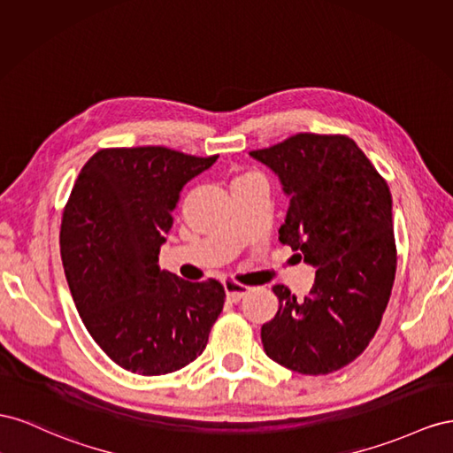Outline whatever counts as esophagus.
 <instances>
[{"label":"esophagus","instance_id":"esophagus-1","mask_svg":"<svg viewBox=\"0 0 453 453\" xmlns=\"http://www.w3.org/2000/svg\"><path fill=\"white\" fill-rule=\"evenodd\" d=\"M224 288H226V296H227L229 302H239L250 290L249 287H242V284H239L235 280H226L224 282Z\"/></svg>","mask_w":453,"mask_h":453}]
</instances>
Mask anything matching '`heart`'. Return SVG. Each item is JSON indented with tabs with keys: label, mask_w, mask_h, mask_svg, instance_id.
<instances>
[{
	"label": "heart",
	"mask_w": 453,
	"mask_h": 453,
	"mask_svg": "<svg viewBox=\"0 0 453 453\" xmlns=\"http://www.w3.org/2000/svg\"><path fill=\"white\" fill-rule=\"evenodd\" d=\"M250 178H260V174H257V173H244V174L237 176L234 182H241V180H250Z\"/></svg>",
	"instance_id": "b5f03b06"
}]
</instances>
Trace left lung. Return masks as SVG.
<instances>
[{"label": "left lung", "instance_id": "obj_1", "mask_svg": "<svg viewBox=\"0 0 453 453\" xmlns=\"http://www.w3.org/2000/svg\"><path fill=\"white\" fill-rule=\"evenodd\" d=\"M290 197L279 241L317 267L303 300L275 284L264 351L280 366L325 376L365 351L380 328L396 273L393 199L385 178L345 134L300 133L250 151Z\"/></svg>", "mask_w": 453, "mask_h": 453}]
</instances>
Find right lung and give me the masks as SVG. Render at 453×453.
Instances as JSON below:
<instances>
[{
	"label": "right lung",
	"instance_id": "1",
	"mask_svg": "<svg viewBox=\"0 0 453 453\" xmlns=\"http://www.w3.org/2000/svg\"><path fill=\"white\" fill-rule=\"evenodd\" d=\"M216 157L100 150L64 206L60 254L77 311L102 351L140 376L193 363L224 309L222 282H189L157 265L180 191Z\"/></svg>",
	"mask_w": 453,
	"mask_h": 453
}]
</instances>
